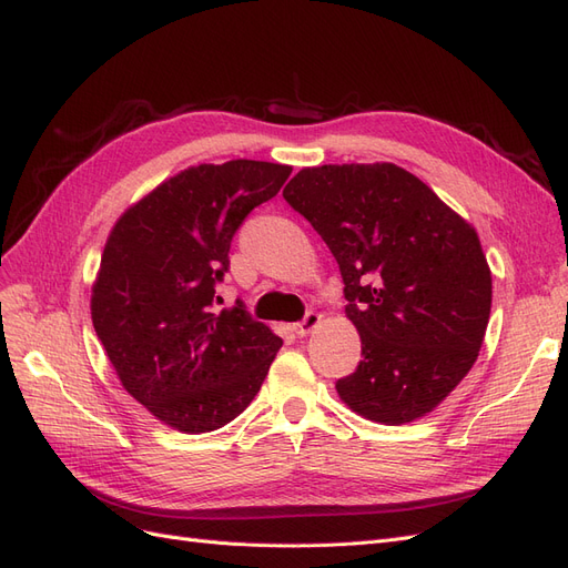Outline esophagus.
I'll use <instances>...</instances> for the list:
<instances>
[{
	"mask_svg": "<svg viewBox=\"0 0 568 568\" xmlns=\"http://www.w3.org/2000/svg\"><path fill=\"white\" fill-rule=\"evenodd\" d=\"M322 322V315H317V313H307L301 322H296L294 324V332L298 334V336H307V334H311L313 329H315V326Z\"/></svg>",
	"mask_w": 568,
	"mask_h": 568,
	"instance_id": "1",
	"label": "esophagus"
}]
</instances>
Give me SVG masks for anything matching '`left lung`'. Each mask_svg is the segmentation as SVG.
Wrapping results in <instances>:
<instances>
[{
	"instance_id": "left-lung-1",
	"label": "left lung",
	"mask_w": 568,
	"mask_h": 568,
	"mask_svg": "<svg viewBox=\"0 0 568 568\" xmlns=\"http://www.w3.org/2000/svg\"><path fill=\"white\" fill-rule=\"evenodd\" d=\"M284 199L334 253L363 341L338 398L388 426L434 412L474 367L490 317L476 230L395 163L303 168Z\"/></svg>"
}]
</instances>
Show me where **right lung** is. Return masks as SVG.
Listing matches in <instances>:
<instances>
[{"instance_id":"obj_1","label":"right lung","mask_w":568,"mask_h":568,"mask_svg":"<svg viewBox=\"0 0 568 568\" xmlns=\"http://www.w3.org/2000/svg\"><path fill=\"white\" fill-rule=\"evenodd\" d=\"M291 165L201 163L161 182L113 225L92 286V324L132 398L182 434L230 424L261 390L282 338L244 303L217 311L244 217Z\"/></svg>"}]
</instances>
